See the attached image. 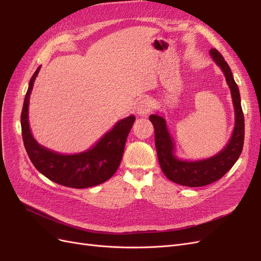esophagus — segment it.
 Here are the masks:
<instances>
[{
    "label": "esophagus",
    "instance_id": "obj_1",
    "mask_svg": "<svg viewBox=\"0 0 261 261\" xmlns=\"http://www.w3.org/2000/svg\"><path fill=\"white\" fill-rule=\"evenodd\" d=\"M152 109V102L150 99H143L137 105L136 112L139 116H147Z\"/></svg>",
    "mask_w": 261,
    "mask_h": 261
}]
</instances>
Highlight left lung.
<instances>
[{
    "mask_svg": "<svg viewBox=\"0 0 261 261\" xmlns=\"http://www.w3.org/2000/svg\"><path fill=\"white\" fill-rule=\"evenodd\" d=\"M210 55L224 73L231 90L235 111V126L232 137L222 151L209 159L199 161L177 159L174 154V143L170 136L164 117L159 114H152L149 117L154 127L158 160L164 175L176 184L188 187H200L220 179L238 161L244 146L245 124L239 87L234 81L230 66L221 53L216 49H211Z\"/></svg>",
    "mask_w": 261,
    "mask_h": 261,
    "instance_id": "left-lung-1",
    "label": "left lung"
}]
</instances>
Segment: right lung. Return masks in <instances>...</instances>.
I'll use <instances>...</instances> for the list:
<instances>
[{"label": "right lung", "mask_w": 261, "mask_h": 261, "mask_svg": "<svg viewBox=\"0 0 261 261\" xmlns=\"http://www.w3.org/2000/svg\"><path fill=\"white\" fill-rule=\"evenodd\" d=\"M39 66L30 78L20 115L23 145L35 168L54 183L73 188H87L99 185L113 176L122 161L126 139L135 122L130 115L118 121L98 143L87 151L76 154H61L39 145L30 132L28 107L31 90Z\"/></svg>", "instance_id": "1"}]
</instances>
